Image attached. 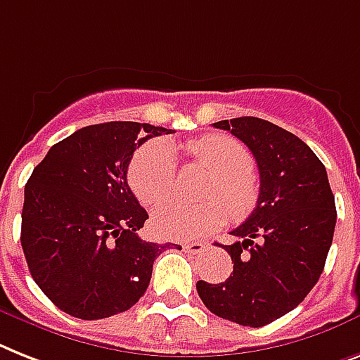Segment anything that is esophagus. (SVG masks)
I'll return each mask as SVG.
<instances>
[{
    "label": "esophagus",
    "mask_w": 360,
    "mask_h": 360,
    "mask_svg": "<svg viewBox=\"0 0 360 360\" xmlns=\"http://www.w3.org/2000/svg\"><path fill=\"white\" fill-rule=\"evenodd\" d=\"M183 250H185L186 253L195 255V253H201V251L205 250V244H203V242H186V244H183Z\"/></svg>",
    "instance_id": "34e87169"
}]
</instances>
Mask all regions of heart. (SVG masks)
I'll return each mask as SVG.
<instances>
[{
  "instance_id": "heart-1",
  "label": "heart",
  "mask_w": 360,
  "mask_h": 360,
  "mask_svg": "<svg viewBox=\"0 0 360 360\" xmlns=\"http://www.w3.org/2000/svg\"><path fill=\"white\" fill-rule=\"evenodd\" d=\"M183 150L194 160L214 170L207 198H221L231 216H244L255 205L257 183L253 177V157L246 146L227 134H207L190 140ZM177 162L172 146L155 140L142 146L129 165V186L146 207H155L174 194ZM226 207L218 200L198 205L166 203L153 214V229L172 240L203 238L226 221Z\"/></svg>"
}]
</instances>
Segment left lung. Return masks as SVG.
<instances>
[{
  "instance_id": "8db88e82",
  "label": "left lung",
  "mask_w": 360,
  "mask_h": 360,
  "mask_svg": "<svg viewBox=\"0 0 360 360\" xmlns=\"http://www.w3.org/2000/svg\"><path fill=\"white\" fill-rule=\"evenodd\" d=\"M250 148L259 166V200L224 246L233 261L226 283L198 281L201 302L216 316L262 327L296 309L316 285L331 248L337 207L326 166L279 125L255 118L221 120Z\"/></svg>"
}]
</instances>
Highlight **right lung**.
Listing matches in <instances>:
<instances>
[{"instance_id":"right-lung-1","label":"right lung","mask_w":360,"mask_h":360,"mask_svg":"<svg viewBox=\"0 0 360 360\" xmlns=\"http://www.w3.org/2000/svg\"><path fill=\"white\" fill-rule=\"evenodd\" d=\"M170 133L139 122L89 125L51 146L29 177L23 255L40 290L70 316L109 318L144 296L170 242L136 235L148 212L127 185V168L146 140Z\"/></svg>"}]
</instances>
